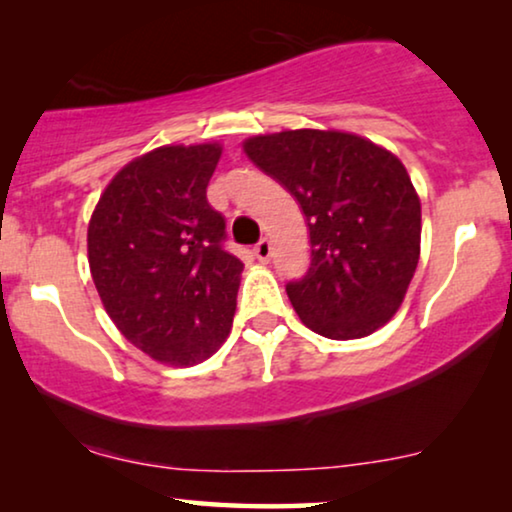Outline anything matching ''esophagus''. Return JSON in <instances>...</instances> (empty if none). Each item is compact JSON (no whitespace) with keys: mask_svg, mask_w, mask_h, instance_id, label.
Here are the masks:
<instances>
[{"mask_svg":"<svg viewBox=\"0 0 512 512\" xmlns=\"http://www.w3.org/2000/svg\"><path fill=\"white\" fill-rule=\"evenodd\" d=\"M252 252H255V257L260 262H269V257H271V243L267 241V238H262L260 243L255 245V248H252Z\"/></svg>","mask_w":512,"mask_h":512,"instance_id":"1","label":"esophagus"}]
</instances>
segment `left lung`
<instances>
[{"label": "left lung", "mask_w": 512, "mask_h": 512, "mask_svg": "<svg viewBox=\"0 0 512 512\" xmlns=\"http://www.w3.org/2000/svg\"><path fill=\"white\" fill-rule=\"evenodd\" d=\"M262 173L295 196L311 262L285 285L306 327L358 339L388 323L419 262L421 203L398 156L339 131H283L243 142Z\"/></svg>", "instance_id": "1"}]
</instances>
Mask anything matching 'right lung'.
<instances>
[{
	"instance_id": "right-lung-1",
	"label": "right lung",
	"mask_w": 512,
	"mask_h": 512,
	"mask_svg": "<svg viewBox=\"0 0 512 512\" xmlns=\"http://www.w3.org/2000/svg\"><path fill=\"white\" fill-rule=\"evenodd\" d=\"M220 145L159 147L121 168L88 222V264L109 318L166 365H196L231 330L243 262L206 187Z\"/></svg>"
}]
</instances>
